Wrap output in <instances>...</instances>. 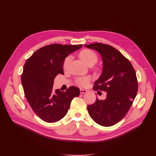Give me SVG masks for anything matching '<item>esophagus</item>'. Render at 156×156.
Wrapping results in <instances>:
<instances>
[{"instance_id": "34e87169", "label": "esophagus", "mask_w": 156, "mask_h": 156, "mask_svg": "<svg viewBox=\"0 0 156 156\" xmlns=\"http://www.w3.org/2000/svg\"><path fill=\"white\" fill-rule=\"evenodd\" d=\"M87 92V90H86L80 88V93H81V94H85Z\"/></svg>"}]
</instances>
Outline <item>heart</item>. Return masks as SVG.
Wrapping results in <instances>:
<instances>
[{
    "mask_svg": "<svg viewBox=\"0 0 156 156\" xmlns=\"http://www.w3.org/2000/svg\"><path fill=\"white\" fill-rule=\"evenodd\" d=\"M79 57L81 58L84 61V63L88 65V66H92L95 64L98 60V56L96 54L94 53L93 51L90 49H83V51H81L79 53ZM71 60H72V57H71L70 56H68L67 57L64 59L62 64V67L64 69L68 68ZM90 80V77L87 76L77 79L76 82L81 87H85L87 85Z\"/></svg>",
    "mask_w": 156,
    "mask_h": 156,
    "instance_id": "1",
    "label": "heart"
}]
</instances>
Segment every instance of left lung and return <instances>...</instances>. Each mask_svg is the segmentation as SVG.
I'll return each instance as SVG.
<instances>
[{"label":"left lung","instance_id":"8db88e82","mask_svg":"<svg viewBox=\"0 0 156 156\" xmlns=\"http://www.w3.org/2000/svg\"><path fill=\"white\" fill-rule=\"evenodd\" d=\"M100 53L103 60L102 73L94 83V90L105 91V100L97 98L88 105V114L97 124L109 127L126 116L138 90L135 71L129 60L115 48L101 43L84 45Z\"/></svg>","mask_w":156,"mask_h":156}]
</instances>
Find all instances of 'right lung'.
Wrapping results in <instances>:
<instances>
[{"instance_id": "1", "label": "right lung", "mask_w": 156, "mask_h": 156, "mask_svg": "<svg viewBox=\"0 0 156 156\" xmlns=\"http://www.w3.org/2000/svg\"><path fill=\"white\" fill-rule=\"evenodd\" d=\"M83 45L51 44L43 47L27 59L23 67L21 83L25 96L32 110L46 122L53 123L67 114L72 100L79 96V88L70 87L65 92L54 91V79L64 75L65 58Z\"/></svg>"}]
</instances>
